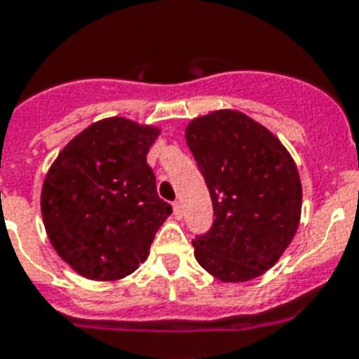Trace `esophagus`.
<instances>
[{"label":"esophagus","instance_id":"obj_1","mask_svg":"<svg viewBox=\"0 0 359 359\" xmlns=\"http://www.w3.org/2000/svg\"><path fill=\"white\" fill-rule=\"evenodd\" d=\"M173 213L177 219H180V217H182V204H180L179 201H175L173 203Z\"/></svg>","mask_w":359,"mask_h":359}]
</instances>
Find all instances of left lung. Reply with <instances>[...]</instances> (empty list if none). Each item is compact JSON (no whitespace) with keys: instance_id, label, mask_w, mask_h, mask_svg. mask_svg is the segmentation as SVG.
I'll return each instance as SVG.
<instances>
[{"instance_id":"obj_1","label":"left lung","mask_w":359,"mask_h":359,"mask_svg":"<svg viewBox=\"0 0 359 359\" xmlns=\"http://www.w3.org/2000/svg\"><path fill=\"white\" fill-rule=\"evenodd\" d=\"M186 140L215 217L194 239L198 264L228 283L261 276L299 224L301 180L292 156L266 128L230 109L195 118Z\"/></svg>"}]
</instances>
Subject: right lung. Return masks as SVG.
<instances>
[{
  "label": "right lung",
  "mask_w": 359,
  "mask_h": 359,
  "mask_svg": "<svg viewBox=\"0 0 359 359\" xmlns=\"http://www.w3.org/2000/svg\"><path fill=\"white\" fill-rule=\"evenodd\" d=\"M156 135V128L131 120H102L72 138L47 173L45 230L83 277L111 281L135 272L173 212L156 194L146 158Z\"/></svg>",
  "instance_id": "obj_1"
}]
</instances>
